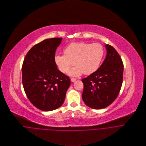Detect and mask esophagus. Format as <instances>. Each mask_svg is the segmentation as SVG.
Instances as JSON below:
<instances>
[{
    "label": "esophagus",
    "mask_w": 146,
    "mask_h": 146,
    "mask_svg": "<svg viewBox=\"0 0 146 146\" xmlns=\"http://www.w3.org/2000/svg\"><path fill=\"white\" fill-rule=\"evenodd\" d=\"M70 80H71V81H72V82H74L76 81V79L74 78H72L70 79Z\"/></svg>",
    "instance_id": "1"
}]
</instances>
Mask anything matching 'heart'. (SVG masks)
I'll use <instances>...</instances> for the list:
<instances>
[{"mask_svg": "<svg viewBox=\"0 0 146 146\" xmlns=\"http://www.w3.org/2000/svg\"><path fill=\"white\" fill-rule=\"evenodd\" d=\"M65 55H56L54 61L59 70L64 73L74 64L76 66L70 70V76L78 77L84 73L89 75L99 69L104 55L103 46L98 43L72 42L64 49Z\"/></svg>", "mask_w": 146, "mask_h": 146, "instance_id": "b5f03b06", "label": "heart"}]
</instances>
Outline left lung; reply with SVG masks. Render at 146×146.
Returning a JSON list of instances; mask_svg holds the SVG:
<instances>
[{
	"instance_id": "8db88e82",
	"label": "left lung",
	"mask_w": 146,
	"mask_h": 146,
	"mask_svg": "<svg viewBox=\"0 0 146 146\" xmlns=\"http://www.w3.org/2000/svg\"><path fill=\"white\" fill-rule=\"evenodd\" d=\"M107 56L100 68L82 79V98L85 104L94 110L104 108L116 99L123 83L124 66L119 54L110 44H106Z\"/></svg>"
}]
</instances>
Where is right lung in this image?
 Segmentation results:
<instances>
[{
    "label": "right lung",
    "mask_w": 146,
    "mask_h": 146,
    "mask_svg": "<svg viewBox=\"0 0 146 146\" xmlns=\"http://www.w3.org/2000/svg\"><path fill=\"white\" fill-rule=\"evenodd\" d=\"M62 38L43 40L27 53L22 68V83L30 102L38 109L50 111L64 103L69 77L58 69L55 53Z\"/></svg>",
    "instance_id": "1"
}]
</instances>
